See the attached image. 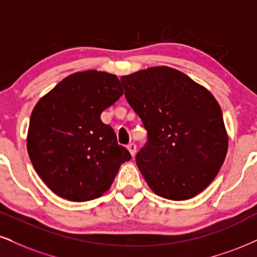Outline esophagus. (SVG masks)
Returning a JSON list of instances; mask_svg holds the SVG:
<instances>
[{
  "mask_svg": "<svg viewBox=\"0 0 257 257\" xmlns=\"http://www.w3.org/2000/svg\"><path fill=\"white\" fill-rule=\"evenodd\" d=\"M127 149H128L130 153H131L132 156H135L136 151H137V145H136L135 143H130V144L127 145Z\"/></svg>",
  "mask_w": 257,
  "mask_h": 257,
  "instance_id": "34e87169",
  "label": "esophagus"
}]
</instances>
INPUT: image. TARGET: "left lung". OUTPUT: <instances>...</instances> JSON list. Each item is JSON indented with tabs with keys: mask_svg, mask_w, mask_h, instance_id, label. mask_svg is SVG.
Masks as SVG:
<instances>
[{
	"mask_svg": "<svg viewBox=\"0 0 257 257\" xmlns=\"http://www.w3.org/2000/svg\"><path fill=\"white\" fill-rule=\"evenodd\" d=\"M120 81L148 131L136 162L149 187L175 201L204 191L227 153L223 113L213 95L169 66H154Z\"/></svg>",
	"mask_w": 257,
	"mask_h": 257,
	"instance_id": "8db88e82",
	"label": "left lung"
}]
</instances>
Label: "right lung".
<instances>
[{"label":"right lung","mask_w":257,"mask_h":257,"mask_svg":"<svg viewBox=\"0 0 257 257\" xmlns=\"http://www.w3.org/2000/svg\"><path fill=\"white\" fill-rule=\"evenodd\" d=\"M123 94L115 75L75 72L38 101L27 135L31 162L61 198L89 201L109 189L120 166L131 160L101 113Z\"/></svg>","instance_id":"right-lung-1"}]
</instances>
